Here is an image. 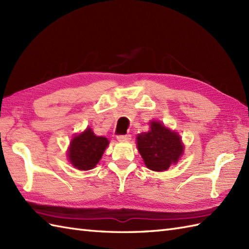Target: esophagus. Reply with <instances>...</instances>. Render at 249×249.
<instances>
[{
	"label": "esophagus",
	"instance_id": "obj_1",
	"mask_svg": "<svg viewBox=\"0 0 249 249\" xmlns=\"http://www.w3.org/2000/svg\"><path fill=\"white\" fill-rule=\"evenodd\" d=\"M130 139H131V136L128 135V134L118 136V140L119 141H127V140H130Z\"/></svg>",
	"mask_w": 249,
	"mask_h": 249
}]
</instances>
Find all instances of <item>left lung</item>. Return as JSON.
<instances>
[{
	"mask_svg": "<svg viewBox=\"0 0 249 249\" xmlns=\"http://www.w3.org/2000/svg\"><path fill=\"white\" fill-rule=\"evenodd\" d=\"M137 145L145 166L154 171H163L176 163L184 146L181 138L160 122H151V130L137 137Z\"/></svg>",
	"mask_w": 249,
	"mask_h": 249,
	"instance_id": "obj_1",
	"label": "left lung"
}]
</instances>
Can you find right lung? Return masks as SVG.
Listing matches in <instances>:
<instances>
[{"label": "right lung", "mask_w": 249, "mask_h": 249, "mask_svg": "<svg viewBox=\"0 0 249 249\" xmlns=\"http://www.w3.org/2000/svg\"><path fill=\"white\" fill-rule=\"evenodd\" d=\"M108 144L107 138L95 136L92 129L88 128L82 134L73 137L68 157L72 166L79 170H89L96 166Z\"/></svg>", "instance_id": "1"}]
</instances>
